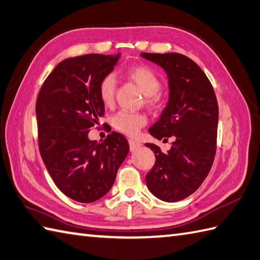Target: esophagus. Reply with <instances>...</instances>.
Here are the masks:
<instances>
[{
    "label": "esophagus",
    "mask_w": 260,
    "mask_h": 260,
    "mask_svg": "<svg viewBox=\"0 0 260 260\" xmlns=\"http://www.w3.org/2000/svg\"><path fill=\"white\" fill-rule=\"evenodd\" d=\"M129 146H130V150L131 151H135L137 149H139V148L141 147V142L136 141L134 139H130L129 140Z\"/></svg>",
    "instance_id": "1"
}]
</instances>
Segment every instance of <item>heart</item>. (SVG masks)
I'll use <instances>...</instances> for the list:
<instances>
[{
  "mask_svg": "<svg viewBox=\"0 0 260 260\" xmlns=\"http://www.w3.org/2000/svg\"><path fill=\"white\" fill-rule=\"evenodd\" d=\"M126 77L134 82L141 93L147 96V107L152 110L161 107V98L158 94L161 88V82L150 68L142 65L134 66L126 72ZM99 95L105 107H112L115 100V79L112 75L104 76L100 82ZM112 123L114 128L122 134L135 136L147 123V119L144 114L120 111L113 118Z\"/></svg>",
  "mask_w": 260,
  "mask_h": 260,
  "instance_id": "1",
  "label": "heart"
}]
</instances>
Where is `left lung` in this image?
<instances>
[{
  "label": "left lung",
  "instance_id": "obj_1",
  "mask_svg": "<svg viewBox=\"0 0 260 260\" xmlns=\"http://www.w3.org/2000/svg\"><path fill=\"white\" fill-rule=\"evenodd\" d=\"M141 56L164 68L169 85L168 103L149 134L158 140L174 139L165 153L158 146L146 144L156 153L146 183L156 198L177 202L201 186L213 164L218 101L209 78L188 57L177 52H142Z\"/></svg>",
  "mask_w": 260,
  "mask_h": 260
}]
</instances>
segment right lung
I'll use <instances>...</instances> for the list:
<instances>
[{
    "mask_svg": "<svg viewBox=\"0 0 260 260\" xmlns=\"http://www.w3.org/2000/svg\"><path fill=\"white\" fill-rule=\"evenodd\" d=\"M120 54H88L58 63L36 103L39 151L56 186L66 197L91 203L104 197L129 151L128 140L111 132L103 142L88 132L104 115L99 85Z\"/></svg>",
    "mask_w": 260,
    "mask_h": 260,
    "instance_id": "right-lung-1",
    "label": "right lung"
}]
</instances>
